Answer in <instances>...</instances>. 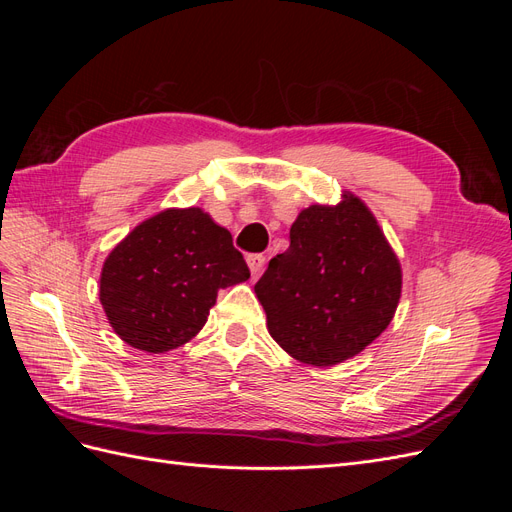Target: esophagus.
I'll list each match as a JSON object with an SVG mask.
<instances>
[{
  "instance_id": "1",
  "label": "esophagus",
  "mask_w": 512,
  "mask_h": 512,
  "mask_svg": "<svg viewBox=\"0 0 512 512\" xmlns=\"http://www.w3.org/2000/svg\"><path fill=\"white\" fill-rule=\"evenodd\" d=\"M265 262H267V258L262 256V254H250V256H247V265H250V271H252L254 277H258L262 273V269H265Z\"/></svg>"
}]
</instances>
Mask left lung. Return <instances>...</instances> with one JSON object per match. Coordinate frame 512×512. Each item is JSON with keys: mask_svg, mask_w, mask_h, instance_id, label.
Here are the masks:
<instances>
[{"mask_svg": "<svg viewBox=\"0 0 512 512\" xmlns=\"http://www.w3.org/2000/svg\"><path fill=\"white\" fill-rule=\"evenodd\" d=\"M271 337L292 359L331 367L389 327L401 265L361 198L312 205L290 226V247L254 286Z\"/></svg>", "mask_w": 512, "mask_h": 512, "instance_id": "obj_1", "label": "left lung"}]
</instances>
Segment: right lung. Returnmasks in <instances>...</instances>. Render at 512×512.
Returning a JSON list of instances; mask_svg holds the SVG:
<instances>
[{"instance_id": "obj_1", "label": "right lung", "mask_w": 512, "mask_h": 512, "mask_svg": "<svg viewBox=\"0 0 512 512\" xmlns=\"http://www.w3.org/2000/svg\"><path fill=\"white\" fill-rule=\"evenodd\" d=\"M250 277L230 232L198 207L166 209L108 254L100 303L132 348L168 352L205 327L218 290Z\"/></svg>"}]
</instances>
